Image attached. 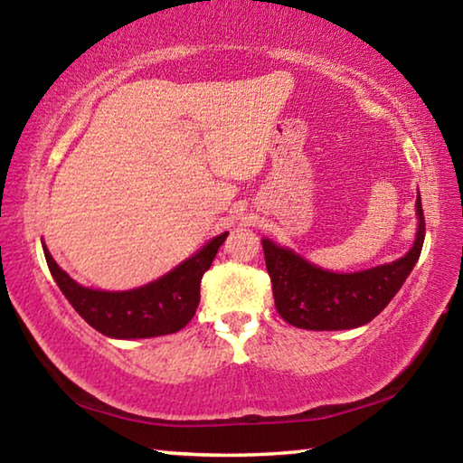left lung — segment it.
<instances>
[{
    "mask_svg": "<svg viewBox=\"0 0 463 463\" xmlns=\"http://www.w3.org/2000/svg\"><path fill=\"white\" fill-rule=\"evenodd\" d=\"M417 239L409 253L398 261L357 273L320 269L294 250L263 239L265 265L279 317L307 331H343L370 323L388 307L419 261L425 242L420 195L417 198Z\"/></svg>",
    "mask_w": 463,
    "mask_h": 463,
    "instance_id": "obj_1",
    "label": "left lung"
}]
</instances>
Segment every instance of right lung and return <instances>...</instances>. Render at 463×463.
<instances>
[{
    "label": "right lung",
    "instance_id": "add662e5",
    "mask_svg": "<svg viewBox=\"0 0 463 463\" xmlns=\"http://www.w3.org/2000/svg\"><path fill=\"white\" fill-rule=\"evenodd\" d=\"M226 237L229 232L218 234L167 276L127 292L80 286L59 268L49 249L44 245L43 249L54 281L85 323L114 339H146L177 333L194 318L200 304L202 276L210 269Z\"/></svg>",
    "mask_w": 463,
    "mask_h": 463
}]
</instances>
